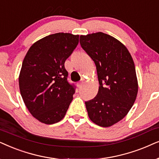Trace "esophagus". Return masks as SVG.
<instances>
[{
	"instance_id": "1",
	"label": "esophagus",
	"mask_w": 159,
	"mask_h": 159,
	"mask_svg": "<svg viewBox=\"0 0 159 159\" xmlns=\"http://www.w3.org/2000/svg\"><path fill=\"white\" fill-rule=\"evenodd\" d=\"M83 84H84V80H82L81 81H80L79 83L78 84V88H81V87H82V86H83Z\"/></svg>"
}]
</instances>
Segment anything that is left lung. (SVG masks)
I'll return each instance as SVG.
<instances>
[{"label": "left lung", "mask_w": 159, "mask_h": 159, "mask_svg": "<svg viewBox=\"0 0 159 159\" xmlns=\"http://www.w3.org/2000/svg\"><path fill=\"white\" fill-rule=\"evenodd\" d=\"M80 43L95 63L99 84L97 96L85 102L88 116L97 125L109 127L127 115L137 98L134 61L121 42L101 32L81 35Z\"/></svg>", "instance_id": "left-lung-1"}]
</instances>
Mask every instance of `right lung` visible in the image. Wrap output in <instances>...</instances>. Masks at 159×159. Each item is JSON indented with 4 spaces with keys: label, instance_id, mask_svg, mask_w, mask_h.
I'll return each instance as SVG.
<instances>
[{
    "label": "right lung",
    "instance_id": "right-lung-1",
    "mask_svg": "<svg viewBox=\"0 0 159 159\" xmlns=\"http://www.w3.org/2000/svg\"><path fill=\"white\" fill-rule=\"evenodd\" d=\"M79 35L58 33L35 42L25 55L19 86L25 106L40 122L60 121L75 92L68 84L65 60L78 43Z\"/></svg>",
    "mask_w": 159,
    "mask_h": 159
}]
</instances>
